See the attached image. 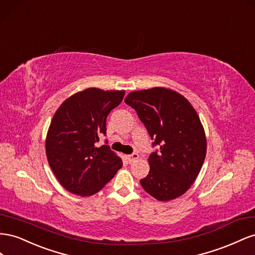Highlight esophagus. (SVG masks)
<instances>
[{
	"label": "esophagus",
	"instance_id": "1",
	"mask_svg": "<svg viewBox=\"0 0 255 255\" xmlns=\"http://www.w3.org/2000/svg\"><path fill=\"white\" fill-rule=\"evenodd\" d=\"M137 158H139V154H136V152H133V154L127 156V159H128V162L129 163H131L132 161H134V160H136Z\"/></svg>",
	"mask_w": 255,
	"mask_h": 255
}]
</instances>
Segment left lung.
Here are the masks:
<instances>
[{"instance_id": "8db88e82", "label": "left lung", "mask_w": 255, "mask_h": 255, "mask_svg": "<svg viewBox=\"0 0 255 255\" xmlns=\"http://www.w3.org/2000/svg\"><path fill=\"white\" fill-rule=\"evenodd\" d=\"M125 103L136 111L152 146L143 189L158 201L183 195L198 177L206 156V136L200 118L180 94L164 87L135 91Z\"/></svg>"}]
</instances>
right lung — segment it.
<instances>
[{"label":"right lung","instance_id":"add662e5","mask_svg":"<svg viewBox=\"0 0 255 255\" xmlns=\"http://www.w3.org/2000/svg\"><path fill=\"white\" fill-rule=\"evenodd\" d=\"M125 91L91 89L79 92L57 109L46 139L50 168L60 184L81 196L97 193L123 165L108 145L97 142L107 133V118ZM107 143V141H106Z\"/></svg>","mask_w":255,"mask_h":255}]
</instances>
